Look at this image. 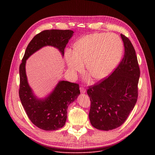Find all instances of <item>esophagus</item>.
Returning <instances> with one entry per match:
<instances>
[{"label":"esophagus","instance_id":"esophagus-1","mask_svg":"<svg viewBox=\"0 0 155 155\" xmlns=\"http://www.w3.org/2000/svg\"><path fill=\"white\" fill-rule=\"evenodd\" d=\"M80 92H82V93H85L86 92V89L85 88H84V87H80Z\"/></svg>","mask_w":155,"mask_h":155}]
</instances>
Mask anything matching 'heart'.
Here are the masks:
<instances>
[{
	"label": "heart",
	"mask_w": 155,
	"mask_h": 155,
	"mask_svg": "<svg viewBox=\"0 0 155 155\" xmlns=\"http://www.w3.org/2000/svg\"><path fill=\"white\" fill-rule=\"evenodd\" d=\"M123 45L116 35L94 33L81 38L73 46V52L67 50L64 59L73 75L82 69L95 80L107 77L119 63Z\"/></svg>",
	"instance_id": "b5f03b06"
}]
</instances>
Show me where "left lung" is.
<instances>
[{
	"instance_id": "8db88e82",
	"label": "left lung",
	"mask_w": 155,
	"mask_h": 155,
	"mask_svg": "<svg viewBox=\"0 0 155 155\" xmlns=\"http://www.w3.org/2000/svg\"><path fill=\"white\" fill-rule=\"evenodd\" d=\"M124 55L107 78L88 87L91 102L89 119L95 128L109 131L123 124L137 101L140 76L134 48L130 40L120 35Z\"/></svg>"
}]
</instances>
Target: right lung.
Segmentation results:
<instances>
[{
  "label": "right lung",
  "instance_id": "add662e5",
  "mask_svg": "<svg viewBox=\"0 0 155 155\" xmlns=\"http://www.w3.org/2000/svg\"><path fill=\"white\" fill-rule=\"evenodd\" d=\"M74 32L71 30H45L36 35L29 43L19 67V97L22 106L33 124L45 131H54L66 123L68 105L80 94L79 85L61 80L44 99H38L29 85L26 63L29 57L46 46L58 49L62 56Z\"/></svg>",
  "mask_w": 155,
  "mask_h": 155
}]
</instances>
